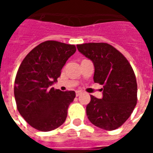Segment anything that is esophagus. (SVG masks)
<instances>
[{"mask_svg": "<svg viewBox=\"0 0 153 153\" xmlns=\"http://www.w3.org/2000/svg\"><path fill=\"white\" fill-rule=\"evenodd\" d=\"M81 94H82L81 91H76V96H77V97H78V96H79V95H81Z\"/></svg>", "mask_w": 153, "mask_h": 153, "instance_id": "34e87169", "label": "esophagus"}]
</instances>
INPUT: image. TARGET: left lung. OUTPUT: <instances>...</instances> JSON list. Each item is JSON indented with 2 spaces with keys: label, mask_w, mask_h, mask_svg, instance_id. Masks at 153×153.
I'll return each instance as SVG.
<instances>
[{
  "label": "left lung",
  "mask_w": 153,
  "mask_h": 153,
  "mask_svg": "<svg viewBox=\"0 0 153 153\" xmlns=\"http://www.w3.org/2000/svg\"><path fill=\"white\" fill-rule=\"evenodd\" d=\"M77 48L94 66V82L103 85L102 98L91 95L86 115L91 123L105 130H114L130 117L137 101V84L130 63L106 43L78 44Z\"/></svg>",
  "instance_id": "1"
}]
</instances>
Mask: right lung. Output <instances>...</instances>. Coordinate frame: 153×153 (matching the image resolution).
I'll use <instances>...</instances> for the list:
<instances>
[{
	"mask_svg": "<svg viewBox=\"0 0 153 153\" xmlns=\"http://www.w3.org/2000/svg\"><path fill=\"white\" fill-rule=\"evenodd\" d=\"M74 45L48 40L32 49L21 62L14 84L16 107L25 121L37 130H54L64 123L74 91L52 87Z\"/></svg>",
	"mask_w": 153,
	"mask_h": 153,
	"instance_id": "1",
	"label": "right lung"
}]
</instances>
